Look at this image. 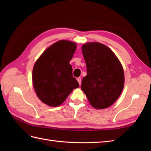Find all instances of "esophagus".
Masks as SVG:
<instances>
[{
	"label": "esophagus",
	"mask_w": 151,
	"mask_h": 151,
	"mask_svg": "<svg viewBox=\"0 0 151 151\" xmlns=\"http://www.w3.org/2000/svg\"><path fill=\"white\" fill-rule=\"evenodd\" d=\"M77 81L78 82V84H79V85L81 86V82H82V78H81V77H78V78H77Z\"/></svg>",
	"instance_id": "1"
}]
</instances>
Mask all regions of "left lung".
I'll return each instance as SVG.
<instances>
[{"label":"left lung","instance_id":"1","mask_svg":"<svg viewBox=\"0 0 151 151\" xmlns=\"http://www.w3.org/2000/svg\"><path fill=\"white\" fill-rule=\"evenodd\" d=\"M82 50L87 67L82 90L95 108L110 106L123 89L124 76L121 63L110 49L102 43H87Z\"/></svg>","mask_w":151,"mask_h":151}]
</instances>
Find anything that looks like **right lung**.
Segmentation results:
<instances>
[{
  "label": "right lung",
  "instance_id": "1",
  "mask_svg": "<svg viewBox=\"0 0 151 151\" xmlns=\"http://www.w3.org/2000/svg\"><path fill=\"white\" fill-rule=\"evenodd\" d=\"M76 47L71 41H59L45 50L35 63L34 89L38 98L50 106L62 104L73 89L79 87L69 63Z\"/></svg>",
  "mask_w": 151,
  "mask_h": 151
}]
</instances>
